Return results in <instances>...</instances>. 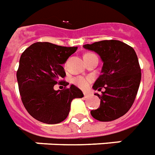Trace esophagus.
Returning <instances> with one entry per match:
<instances>
[{
    "label": "esophagus",
    "mask_w": 155,
    "mask_h": 155,
    "mask_svg": "<svg viewBox=\"0 0 155 155\" xmlns=\"http://www.w3.org/2000/svg\"><path fill=\"white\" fill-rule=\"evenodd\" d=\"M84 98H87V97H89V94H87V93H84Z\"/></svg>",
    "instance_id": "obj_1"
}]
</instances>
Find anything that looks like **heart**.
Segmentation results:
<instances>
[{"label":"heart","mask_w":155,"mask_h":155,"mask_svg":"<svg viewBox=\"0 0 155 155\" xmlns=\"http://www.w3.org/2000/svg\"><path fill=\"white\" fill-rule=\"evenodd\" d=\"M92 81V78L91 77H83V76H80V77L74 78L73 80V83L77 85L79 88L82 89H86L89 87V84Z\"/></svg>","instance_id":"obj_1"}]
</instances>
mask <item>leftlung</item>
Wrapping results in <instances>:
<instances>
[{
    "mask_svg": "<svg viewBox=\"0 0 155 155\" xmlns=\"http://www.w3.org/2000/svg\"><path fill=\"white\" fill-rule=\"evenodd\" d=\"M84 48L97 52L104 61L102 74L93 88L98 91L104 88L105 91L97 94L100 107L92 110L91 115L100 121L121 117L132 106L140 83L141 70L136 51L127 43L113 39L85 44Z\"/></svg>",
    "mask_w": 155,
    "mask_h": 155,
    "instance_id": "8db88e82",
    "label": "left lung"
}]
</instances>
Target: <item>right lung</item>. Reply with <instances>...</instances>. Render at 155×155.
<instances>
[{
    "label": "right lung",
    "instance_id": "1",
    "mask_svg": "<svg viewBox=\"0 0 155 155\" xmlns=\"http://www.w3.org/2000/svg\"><path fill=\"white\" fill-rule=\"evenodd\" d=\"M77 50V47H61L48 42H38L23 52L16 76L21 100L34 118L47 124H57L67 117L71 103L83 98L81 89L64 80L66 72L62 64ZM58 83L62 91H54Z\"/></svg>",
    "mask_w": 155,
    "mask_h": 155
}]
</instances>
